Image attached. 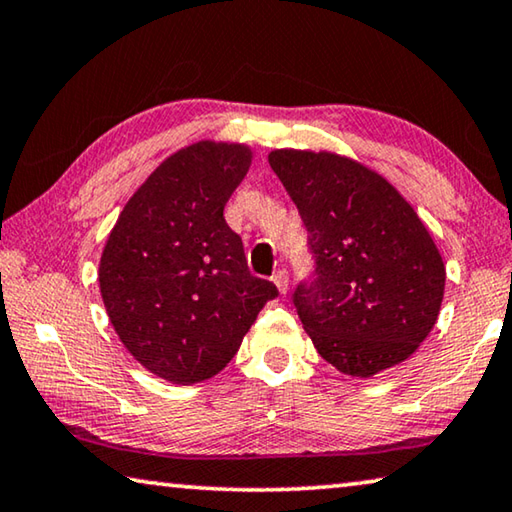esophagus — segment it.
<instances>
[{
  "instance_id": "esophagus-1",
  "label": "esophagus",
  "mask_w": 512,
  "mask_h": 512,
  "mask_svg": "<svg viewBox=\"0 0 512 512\" xmlns=\"http://www.w3.org/2000/svg\"><path fill=\"white\" fill-rule=\"evenodd\" d=\"M273 285L278 287L280 294H287V289H289V273H287L285 269L275 271V275H273Z\"/></svg>"
}]
</instances>
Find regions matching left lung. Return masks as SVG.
<instances>
[{"label":"left lung","instance_id":"left-lung-1","mask_svg":"<svg viewBox=\"0 0 512 512\" xmlns=\"http://www.w3.org/2000/svg\"><path fill=\"white\" fill-rule=\"evenodd\" d=\"M269 164L310 232L316 278L294 305L326 362L371 378L433 330L446 269L424 221L383 175L337 152L282 148Z\"/></svg>","mask_w":512,"mask_h":512}]
</instances>
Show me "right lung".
Masks as SVG:
<instances>
[{
  "label": "right lung",
  "instance_id": "obj_1",
  "mask_svg": "<svg viewBox=\"0 0 512 512\" xmlns=\"http://www.w3.org/2000/svg\"><path fill=\"white\" fill-rule=\"evenodd\" d=\"M250 164L246 143L186 145L134 191L104 243L97 280L111 326L134 360L168 383L216 376L278 296L248 271L223 216Z\"/></svg>",
  "mask_w": 512,
  "mask_h": 512
}]
</instances>
